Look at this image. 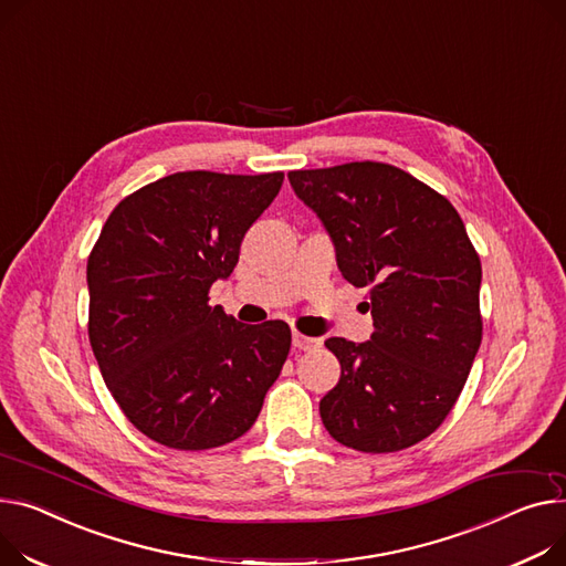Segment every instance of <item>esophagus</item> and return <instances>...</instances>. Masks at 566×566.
Returning a JSON list of instances; mask_svg holds the SVG:
<instances>
[{
	"mask_svg": "<svg viewBox=\"0 0 566 566\" xmlns=\"http://www.w3.org/2000/svg\"><path fill=\"white\" fill-rule=\"evenodd\" d=\"M318 346H321L318 338H312V336H305V334H300V332H293V348H297V350H314Z\"/></svg>",
	"mask_w": 566,
	"mask_h": 566,
	"instance_id": "1",
	"label": "esophagus"
}]
</instances>
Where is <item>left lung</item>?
Wrapping results in <instances>:
<instances>
[{"mask_svg":"<svg viewBox=\"0 0 566 566\" xmlns=\"http://www.w3.org/2000/svg\"><path fill=\"white\" fill-rule=\"evenodd\" d=\"M323 220L342 275L366 286L375 332L325 342L342 378L321 400L325 430L361 453H396L432 434L458 402L482 342L480 256L455 207L378 161L291 170Z\"/></svg>","mask_w":566,"mask_h":566,"instance_id":"8db88e82","label":"left lung"}]
</instances>
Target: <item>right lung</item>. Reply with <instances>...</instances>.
Instances as JSON below:
<instances>
[{
	"mask_svg": "<svg viewBox=\"0 0 566 566\" xmlns=\"http://www.w3.org/2000/svg\"><path fill=\"white\" fill-rule=\"evenodd\" d=\"M284 172H175L106 218L88 256V338L125 417L175 450L245 434L291 348L284 321L243 325L209 305Z\"/></svg>",
	"mask_w": 566,
	"mask_h": 566,
	"instance_id": "add662e5",
	"label": "right lung"
}]
</instances>
